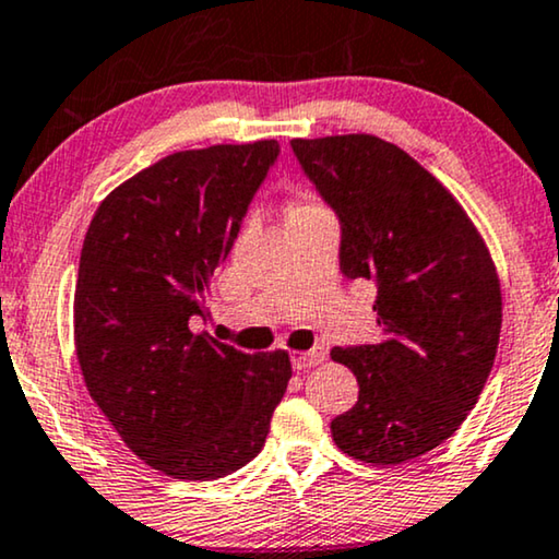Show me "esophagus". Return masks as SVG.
I'll return each instance as SVG.
<instances>
[{
	"mask_svg": "<svg viewBox=\"0 0 559 559\" xmlns=\"http://www.w3.org/2000/svg\"><path fill=\"white\" fill-rule=\"evenodd\" d=\"M326 360V349L324 347H311L307 353H294L292 357V366L294 370H307V368H314L319 362Z\"/></svg>",
	"mask_w": 559,
	"mask_h": 559,
	"instance_id": "esophagus-1",
	"label": "esophagus"
}]
</instances>
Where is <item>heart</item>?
Wrapping results in <instances>:
<instances>
[{"label":"heart","mask_w":559,"mask_h":559,"mask_svg":"<svg viewBox=\"0 0 559 559\" xmlns=\"http://www.w3.org/2000/svg\"><path fill=\"white\" fill-rule=\"evenodd\" d=\"M314 206H317L314 202H299V204H296L294 210H292V214H294V212H307V210H314Z\"/></svg>","instance_id":"heart-1"}]
</instances>
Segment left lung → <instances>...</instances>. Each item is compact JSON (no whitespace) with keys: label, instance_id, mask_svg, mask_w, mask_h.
<instances>
[{"label":"left lung","instance_id":"obj_1","mask_svg":"<svg viewBox=\"0 0 559 559\" xmlns=\"http://www.w3.org/2000/svg\"><path fill=\"white\" fill-rule=\"evenodd\" d=\"M292 147L340 219V271L378 286L381 342L330 353L360 385L332 440L362 463H408L478 404L501 334L496 265L457 199L401 147L376 135Z\"/></svg>","mask_w":559,"mask_h":559}]
</instances>
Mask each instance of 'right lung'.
I'll list each match as a JSON object with an SVG mask.
<instances>
[{
    "instance_id": "add662e5",
    "label": "right lung",
    "mask_w": 559,
    "mask_h": 559,
    "mask_svg": "<svg viewBox=\"0 0 559 559\" xmlns=\"http://www.w3.org/2000/svg\"><path fill=\"white\" fill-rule=\"evenodd\" d=\"M275 140L181 151L117 186L84 237L73 340L88 396L155 471L217 480L263 450L284 399V349L248 355L193 332Z\"/></svg>"
}]
</instances>
